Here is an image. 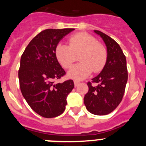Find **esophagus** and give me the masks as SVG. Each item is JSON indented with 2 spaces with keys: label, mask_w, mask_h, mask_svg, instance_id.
Masks as SVG:
<instances>
[{
  "label": "esophagus",
  "mask_w": 146,
  "mask_h": 146,
  "mask_svg": "<svg viewBox=\"0 0 146 146\" xmlns=\"http://www.w3.org/2000/svg\"><path fill=\"white\" fill-rule=\"evenodd\" d=\"M74 86H77L78 85L80 84V82L79 80H74Z\"/></svg>",
  "instance_id": "esophagus-1"
}]
</instances>
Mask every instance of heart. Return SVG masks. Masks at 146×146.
<instances>
[{"instance_id": "obj_1", "label": "heart", "mask_w": 146, "mask_h": 146, "mask_svg": "<svg viewBox=\"0 0 146 146\" xmlns=\"http://www.w3.org/2000/svg\"><path fill=\"white\" fill-rule=\"evenodd\" d=\"M78 56L79 64L69 72V76L74 79H84L94 72L103 69L108 59V52L104 45L97 42L96 38L86 33H78L69 38V44H58L55 54L58 61L65 69H69Z\"/></svg>"}]
</instances>
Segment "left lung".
<instances>
[{
    "label": "left lung",
    "mask_w": 146,
    "mask_h": 146,
    "mask_svg": "<svg viewBox=\"0 0 146 146\" xmlns=\"http://www.w3.org/2000/svg\"><path fill=\"white\" fill-rule=\"evenodd\" d=\"M94 32L102 38L106 44L108 59L100 74L87 83L88 91L85 95L84 104L88 111L97 115L113 112L121 103L128 80L126 56L114 39L102 32ZM96 83V86L92 85Z\"/></svg>",
    "instance_id": "obj_1"
}]
</instances>
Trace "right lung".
<instances>
[{
	"mask_svg": "<svg viewBox=\"0 0 146 146\" xmlns=\"http://www.w3.org/2000/svg\"><path fill=\"white\" fill-rule=\"evenodd\" d=\"M74 30H44L30 42L21 56L18 77L22 94L33 111L44 118L64 113L67 96L74 87L72 80L55 82L66 72L55 54L59 42Z\"/></svg>",
	"mask_w": 146,
	"mask_h": 146,
	"instance_id": "add662e5",
	"label": "right lung"
}]
</instances>
